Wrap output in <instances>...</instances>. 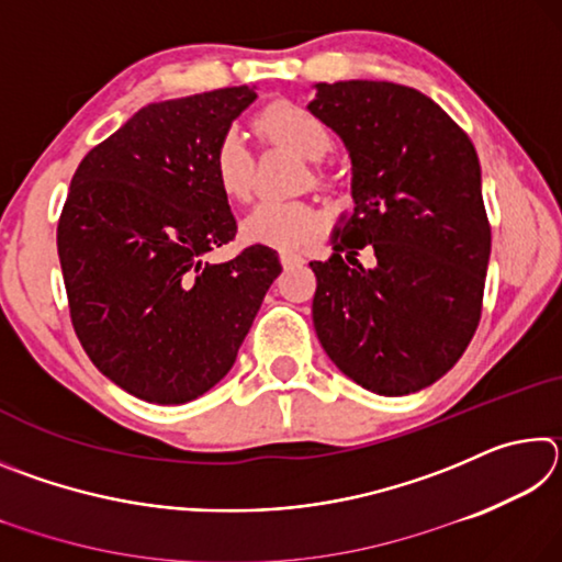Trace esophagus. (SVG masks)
Returning <instances> with one entry per match:
<instances>
[{"mask_svg":"<svg viewBox=\"0 0 562 562\" xmlns=\"http://www.w3.org/2000/svg\"><path fill=\"white\" fill-rule=\"evenodd\" d=\"M280 262L282 268H294V265H302L304 258L300 252H292V250H280Z\"/></svg>","mask_w":562,"mask_h":562,"instance_id":"1","label":"esophagus"}]
</instances>
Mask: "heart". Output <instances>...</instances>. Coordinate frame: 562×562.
<instances>
[{
  "instance_id": "b5f03b06",
  "label": "heart",
  "mask_w": 562,
  "mask_h": 562,
  "mask_svg": "<svg viewBox=\"0 0 562 562\" xmlns=\"http://www.w3.org/2000/svg\"><path fill=\"white\" fill-rule=\"evenodd\" d=\"M255 131L274 146H284L294 154L319 164L335 148V138L327 123L315 113L278 101L265 106L255 116ZM255 158L245 138L237 131H227L213 150V176L223 193L233 201H245L252 190ZM322 231V215L307 203H260L243 221L247 243L268 247H300Z\"/></svg>"
}]
</instances>
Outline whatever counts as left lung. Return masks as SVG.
Segmentation results:
<instances>
[{
  "mask_svg": "<svg viewBox=\"0 0 562 562\" xmlns=\"http://www.w3.org/2000/svg\"><path fill=\"white\" fill-rule=\"evenodd\" d=\"M310 111L345 140L355 211L331 233L312 322L329 359L382 396L431 386L481 319L491 225L471 138L422 91L392 81L315 83ZM375 250L367 271L359 249Z\"/></svg>",
  "mask_w": 562,
  "mask_h": 562,
  "instance_id": "obj_1",
  "label": "left lung"
}]
</instances>
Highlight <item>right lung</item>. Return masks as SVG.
I'll list each match as a JSON object with an SVG mask.
<instances>
[{"mask_svg": "<svg viewBox=\"0 0 562 562\" xmlns=\"http://www.w3.org/2000/svg\"><path fill=\"white\" fill-rule=\"evenodd\" d=\"M250 87L148 103L76 168L56 227L71 325L103 376L150 404L203 396L235 364L278 252L203 258L237 225L213 150Z\"/></svg>", "mask_w": 562, "mask_h": 562, "instance_id": "1", "label": "right lung"}]
</instances>
